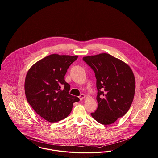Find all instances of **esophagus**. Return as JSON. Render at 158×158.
Returning <instances> with one entry per match:
<instances>
[{"mask_svg": "<svg viewBox=\"0 0 158 158\" xmlns=\"http://www.w3.org/2000/svg\"><path fill=\"white\" fill-rule=\"evenodd\" d=\"M84 98H85V95L84 94H81V95H80V96H79V98L80 100H83Z\"/></svg>", "mask_w": 158, "mask_h": 158, "instance_id": "1", "label": "esophagus"}]
</instances>
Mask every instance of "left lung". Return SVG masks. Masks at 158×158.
Here are the masks:
<instances>
[{"instance_id":"obj_1","label":"left lung","mask_w":158,"mask_h":158,"mask_svg":"<svg viewBox=\"0 0 158 158\" xmlns=\"http://www.w3.org/2000/svg\"><path fill=\"white\" fill-rule=\"evenodd\" d=\"M83 59L94 71L96 78L98 105L91 115L101 124H112L124 116L132 104L135 90L134 73L127 64L107 53Z\"/></svg>"}]
</instances>
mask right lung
Returning <instances> with one entry per match:
<instances>
[{
  "mask_svg": "<svg viewBox=\"0 0 158 158\" xmlns=\"http://www.w3.org/2000/svg\"><path fill=\"white\" fill-rule=\"evenodd\" d=\"M77 58V56L53 54L32 65L26 74L24 90L27 102L48 122L65 118L74 102L80 101L69 94L70 85L64 80L67 69Z\"/></svg>",
  "mask_w": 158,
  "mask_h": 158,
  "instance_id": "right-lung-1",
  "label": "right lung"
}]
</instances>
